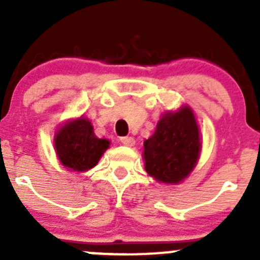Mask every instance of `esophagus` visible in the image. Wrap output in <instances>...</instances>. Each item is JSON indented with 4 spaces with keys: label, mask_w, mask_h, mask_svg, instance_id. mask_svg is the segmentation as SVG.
Segmentation results:
<instances>
[{
    "label": "esophagus",
    "mask_w": 260,
    "mask_h": 260,
    "mask_svg": "<svg viewBox=\"0 0 260 260\" xmlns=\"http://www.w3.org/2000/svg\"><path fill=\"white\" fill-rule=\"evenodd\" d=\"M121 142L127 147H132L135 144V139L133 137H122L121 138Z\"/></svg>",
    "instance_id": "esophagus-1"
}]
</instances>
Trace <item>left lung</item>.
<instances>
[{"mask_svg":"<svg viewBox=\"0 0 260 260\" xmlns=\"http://www.w3.org/2000/svg\"><path fill=\"white\" fill-rule=\"evenodd\" d=\"M146 172L162 183H180L198 162L202 143L191 108L167 112L143 143Z\"/></svg>","mask_w":260,"mask_h":260,"instance_id":"1","label":"left lung"}]
</instances>
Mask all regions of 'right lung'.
Returning a JSON list of instances; mask_svg holds the SVG:
<instances>
[{"instance_id": "obj_1", "label": "right lung", "mask_w": 260, "mask_h": 260, "mask_svg": "<svg viewBox=\"0 0 260 260\" xmlns=\"http://www.w3.org/2000/svg\"><path fill=\"white\" fill-rule=\"evenodd\" d=\"M108 139H99L88 118L79 117L63 123L54 135V148L63 167L86 172L95 167L109 148Z\"/></svg>"}]
</instances>
